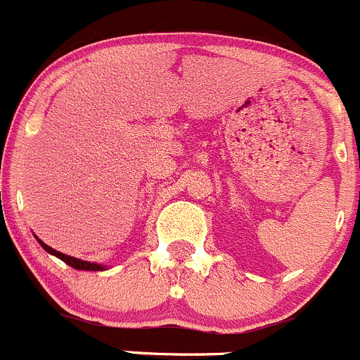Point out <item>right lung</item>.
Here are the masks:
<instances>
[{"label": "right lung", "instance_id": "obj_1", "mask_svg": "<svg viewBox=\"0 0 360 360\" xmlns=\"http://www.w3.org/2000/svg\"><path fill=\"white\" fill-rule=\"evenodd\" d=\"M39 243L42 245L44 250H48L49 254H53V256H56L58 259H62L63 263H67L69 266L76 268V270H89V271H99V270H104L101 264H96V263H89V261H82V259H76V257H70V256H65V254H62V252L55 250V248L48 247V245L44 243V241L39 240Z\"/></svg>", "mask_w": 360, "mask_h": 360}]
</instances>
